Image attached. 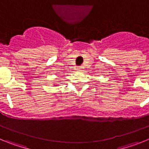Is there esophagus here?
I'll use <instances>...</instances> for the list:
<instances>
[{
    "instance_id": "esophagus-1",
    "label": "esophagus",
    "mask_w": 149,
    "mask_h": 149,
    "mask_svg": "<svg viewBox=\"0 0 149 149\" xmlns=\"http://www.w3.org/2000/svg\"><path fill=\"white\" fill-rule=\"evenodd\" d=\"M81 66H77V70H81Z\"/></svg>"
}]
</instances>
